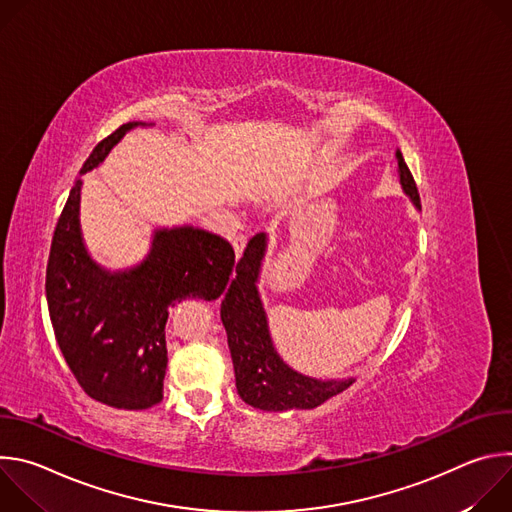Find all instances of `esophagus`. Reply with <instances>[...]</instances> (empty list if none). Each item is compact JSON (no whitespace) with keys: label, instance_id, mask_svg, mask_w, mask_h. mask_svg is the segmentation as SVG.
<instances>
[{"label":"esophagus","instance_id":"34e87169","mask_svg":"<svg viewBox=\"0 0 512 512\" xmlns=\"http://www.w3.org/2000/svg\"><path fill=\"white\" fill-rule=\"evenodd\" d=\"M233 247H235V255H237V259L243 255V251H245V247H247V235H237L235 239H233Z\"/></svg>","mask_w":512,"mask_h":512}]
</instances>
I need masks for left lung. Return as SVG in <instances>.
I'll list each match as a JSON object with an SVG mask.
<instances>
[{"label": "left lung", "instance_id": "8db88e82", "mask_svg": "<svg viewBox=\"0 0 512 512\" xmlns=\"http://www.w3.org/2000/svg\"><path fill=\"white\" fill-rule=\"evenodd\" d=\"M397 164L405 194L411 198L415 208L421 210L415 180L401 152H397ZM265 249V233L255 235L247 243V249L235 267V279L231 281L221 304V320L227 330L233 356L237 393L247 405L263 411L314 409L330 397L346 391L354 379H312L287 367L281 360L273 346L267 316L257 291Z\"/></svg>", "mask_w": 512, "mask_h": 512}]
</instances>
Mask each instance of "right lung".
<instances>
[{
  "mask_svg": "<svg viewBox=\"0 0 512 512\" xmlns=\"http://www.w3.org/2000/svg\"><path fill=\"white\" fill-rule=\"evenodd\" d=\"M125 123L95 145L81 174L97 168ZM72 186L56 223L46 267V300L56 342L83 391L115 409H148L164 397L168 310L184 298L216 300L235 267L229 241L196 227L160 229L150 255L127 271H107L85 249Z\"/></svg>",
  "mask_w": 512,
  "mask_h": 512,
  "instance_id": "obj_1",
  "label": "right lung"
}]
</instances>
